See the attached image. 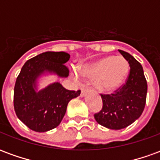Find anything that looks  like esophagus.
Returning a JSON list of instances; mask_svg holds the SVG:
<instances>
[{
    "mask_svg": "<svg viewBox=\"0 0 160 160\" xmlns=\"http://www.w3.org/2000/svg\"><path fill=\"white\" fill-rule=\"evenodd\" d=\"M80 90H81V93H80V96H84L85 93H86V91H87V87L86 86H81V88H80Z\"/></svg>",
    "mask_w": 160,
    "mask_h": 160,
    "instance_id": "34e87169",
    "label": "esophagus"
}]
</instances>
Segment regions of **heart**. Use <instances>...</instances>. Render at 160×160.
Instances as JSON below:
<instances>
[{
    "label": "heart",
    "instance_id": "1",
    "mask_svg": "<svg viewBox=\"0 0 160 160\" xmlns=\"http://www.w3.org/2000/svg\"><path fill=\"white\" fill-rule=\"evenodd\" d=\"M129 71V65L122 56H104L80 68L81 75L94 80V87L99 92H109L118 89L123 83ZM72 78L79 80V75L72 72Z\"/></svg>",
    "mask_w": 160,
    "mask_h": 160
}]
</instances>
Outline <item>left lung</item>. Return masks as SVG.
I'll use <instances>...</instances> for the list:
<instances>
[{
  "mask_svg": "<svg viewBox=\"0 0 160 160\" xmlns=\"http://www.w3.org/2000/svg\"><path fill=\"white\" fill-rule=\"evenodd\" d=\"M130 67L126 82L111 94H100L101 111L94 114L98 123L110 129H122L137 120L144 111L148 84L141 63L130 54L118 49Z\"/></svg>",
  "mask_w": 160,
  "mask_h": 160,
  "instance_id": "8db88e82",
  "label": "left lung"
}]
</instances>
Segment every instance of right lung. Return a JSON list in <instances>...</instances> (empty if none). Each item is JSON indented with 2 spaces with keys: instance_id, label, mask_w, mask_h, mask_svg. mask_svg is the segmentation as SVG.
Returning <instances> with one entry per match:
<instances>
[{
  "instance_id": "right-lung-1",
  "label": "right lung",
  "mask_w": 160,
  "mask_h": 160,
  "mask_svg": "<svg viewBox=\"0 0 160 160\" xmlns=\"http://www.w3.org/2000/svg\"><path fill=\"white\" fill-rule=\"evenodd\" d=\"M69 58V54L63 51H47L28 60L22 67L14 86L13 106L18 118L32 130L46 132L57 127L68 102L80 94V90H67L59 82L36 91L37 80L45 72L68 76L65 63Z\"/></svg>"
}]
</instances>
